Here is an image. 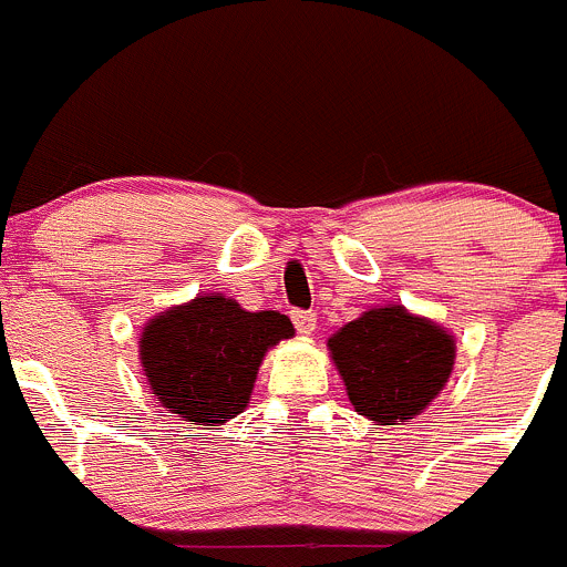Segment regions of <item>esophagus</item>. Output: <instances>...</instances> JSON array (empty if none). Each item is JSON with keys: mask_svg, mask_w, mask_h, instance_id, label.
Returning a JSON list of instances; mask_svg holds the SVG:
<instances>
[{"mask_svg": "<svg viewBox=\"0 0 567 567\" xmlns=\"http://www.w3.org/2000/svg\"><path fill=\"white\" fill-rule=\"evenodd\" d=\"M292 322L295 328H298V333H303V337H309L311 331L317 328V315L315 311H292Z\"/></svg>", "mask_w": 567, "mask_h": 567, "instance_id": "1", "label": "esophagus"}]
</instances>
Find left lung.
Masks as SVG:
<instances>
[{
    "label": "left lung",
    "instance_id": "1",
    "mask_svg": "<svg viewBox=\"0 0 567 567\" xmlns=\"http://www.w3.org/2000/svg\"><path fill=\"white\" fill-rule=\"evenodd\" d=\"M328 348L355 412L381 425L412 420L454 370V339L401 306L364 311Z\"/></svg>",
    "mask_w": 567,
    "mask_h": 567
}]
</instances>
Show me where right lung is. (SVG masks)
<instances>
[{
    "label": "right lung",
    "mask_w": 567,
    "mask_h": 567,
    "mask_svg": "<svg viewBox=\"0 0 567 567\" xmlns=\"http://www.w3.org/2000/svg\"><path fill=\"white\" fill-rule=\"evenodd\" d=\"M292 333L287 315L245 311L223 295H206L144 328L142 364L172 414L197 425L225 423L250 401L267 348Z\"/></svg>",
    "instance_id": "obj_1"
}]
</instances>
